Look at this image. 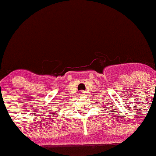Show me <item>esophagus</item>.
Listing matches in <instances>:
<instances>
[{
    "label": "esophagus",
    "instance_id": "obj_1",
    "mask_svg": "<svg viewBox=\"0 0 156 156\" xmlns=\"http://www.w3.org/2000/svg\"><path fill=\"white\" fill-rule=\"evenodd\" d=\"M84 93H85V92L84 91H82V90H81V91H80V95H84Z\"/></svg>",
    "mask_w": 156,
    "mask_h": 156
}]
</instances>
